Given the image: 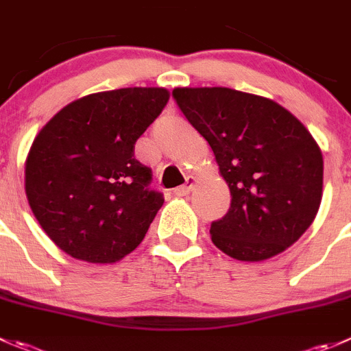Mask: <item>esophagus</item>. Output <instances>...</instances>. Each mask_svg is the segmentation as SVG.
Wrapping results in <instances>:
<instances>
[{
    "mask_svg": "<svg viewBox=\"0 0 351 351\" xmlns=\"http://www.w3.org/2000/svg\"><path fill=\"white\" fill-rule=\"evenodd\" d=\"M193 185H195V178H192V176H186L185 185H182V186H178V189H175V195H176V197H185V195H189V193L192 192Z\"/></svg>",
    "mask_w": 351,
    "mask_h": 351,
    "instance_id": "esophagus-1",
    "label": "esophagus"
}]
</instances>
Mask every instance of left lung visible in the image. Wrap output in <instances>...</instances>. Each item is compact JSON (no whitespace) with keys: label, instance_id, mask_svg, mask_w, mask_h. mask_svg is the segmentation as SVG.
Listing matches in <instances>:
<instances>
[{"label":"left lung","instance_id":"8db88e82","mask_svg":"<svg viewBox=\"0 0 351 351\" xmlns=\"http://www.w3.org/2000/svg\"><path fill=\"white\" fill-rule=\"evenodd\" d=\"M173 97L230 186V209L210 224L213 243L247 262L287 250L321 206L324 161L311 132L274 101L228 87H178Z\"/></svg>","mask_w":351,"mask_h":351}]
</instances>
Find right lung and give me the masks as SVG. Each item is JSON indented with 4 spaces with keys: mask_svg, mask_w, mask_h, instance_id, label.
Wrapping results in <instances>:
<instances>
[{
    "mask_svg": "<svg viewBox=\"0 0 351 351\" xmlns=\"http://www.w3.org/2000/svg\"><path fill=\"white\" fill-rule=\"evenodd\" d=\"M169 99L162 87L90 94L58 111L34 138L25 193L34 216L63 252L113 264L144 240L165 197L135 142Z\"/></svg>",
    "mask_w": 351,
    "mask_h": 351,
    "instance_id": "add662e5",
    "label": "right lung"
}]
</instances>
